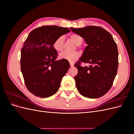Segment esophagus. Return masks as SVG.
Segmentation results:
<instances>
[{
    "instance_id": "esophagus-1",
    "label": "esophagus",
    "mask_w": 134,
    "mask_h": 134,
    "mask_svg": "<svg viewBox=\"0 0 134 134\" xmlns=\"http://www.w3.org/2000/svg\"><path fill=\"white\" fill-rule=\"evenodd\" d=\"M70 66H71V67L74 66V64H73V63H70Z\"/></svg>"
}]
</instances>
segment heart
I'll return each mask as SVG.
<instances>
[{
	"label": "heart",
	"instance_id": "1",
	"mask_svg": "<svg viewBox=\"0 0 134 134\" xmlns=\"http://www.w3.org/2000/svg\"><path fill=\"white\" fill-rule=\"evenodd\" d=\"M70 39L73 41L76 45L80 46L83 41V38L78 34H73L70 35ZM65 43V37L64 36H60L56 38L54 43L53 47L54 49L58 52L62 51ZM80 57V53L78 51H64L59 55V58L62 60L68 61L69 62H74Z\"/></svg>",
	"mask_w": 134,
	"mask_h": 134
}]
</instances>
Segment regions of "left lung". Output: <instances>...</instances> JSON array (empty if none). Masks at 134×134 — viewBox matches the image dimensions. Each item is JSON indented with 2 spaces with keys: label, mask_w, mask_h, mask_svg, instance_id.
I'll return each instance as SVG.
<instances>
[{
  "label": "left lung",
  "mask_w": 134,
  "mask_h": 134,
  "mask_svg": "<svg viewBox=\"0 0 134 134\" xmlns=\"http://www.w3.org/2000/svg\"><path fill=\"white\" fill-rule=\"evenodd\" d=\"M71 30L84 38L88 44L79 62L75 64L78 72L74 79L77 90L85 97L97 98L111 88L118 69L119 52L112 36L100 27L88 26ZM90 63L89 67L80 66Z\"/></svg>",
  "instance_id": "left-lung-1"
}]
</instances>
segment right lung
Returning <instances> with one entry per match:
<instances>
[{
  "mask_svg": "<svg viewBox=\"0 0 134 134\" xmlns=\"http://www.w3.org/2000/svg\"><path fill=\"white\" fill-rule=\"evenodd\" d=\"M70 32L66 27L44 26L32 30L21 50V69L27 90L41 98L58 92L63 77L70 68L64 60H56L55 40Z\"/></svg>",
  "mask_w": 134,
  "mask_h": 134,
  "instance_id": "obj_1",
  "label": "right lung"
}]
</instances>
